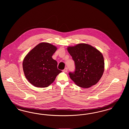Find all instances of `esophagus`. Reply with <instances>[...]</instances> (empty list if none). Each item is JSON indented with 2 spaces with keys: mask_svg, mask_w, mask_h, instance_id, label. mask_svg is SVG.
I'll list each match as a JSON object with an SVG mask.
<instances>
[{
  "mask_svg": "<svg viewBox=\"0 0 129 129\" xmlns=\"http://www.w3.org/2000/svg\"><path fill=\"white\" fill-rule=\"evenodd\" d=\"M68 68H65L64 70H63V72H67Z\"/></svg>",
  "mask_w": 129,
  "mask_h": 129,
  "instance_id": "esophagus-1",
  "label": "esophagus"
}]
</instances>
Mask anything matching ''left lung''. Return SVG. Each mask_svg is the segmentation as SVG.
Listing matches in <instances>:
<instances>
[{"mask_svg": "<svg viewBox=\"0 0 129 129\" xmlns=\"http://www.w3.org/2000/svg\"><path fill=\"white\" fill-rule=\"evenodd\" d=\"M67 50L74 61L75 69L70 72L71 79L82 88L96 84L104 70V58L98 50L86 43L69 46Z\"/></svg>", "mask_w": 129, "mask_h": 129, "instance_id": "8db88e82", "label": "left lung"}]
</instances>
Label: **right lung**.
I'll list each match as a JSON object with an SVG mask.
<instances>
[{
    "instance_id": "1",
    "label": "right lung",
    "mask_w": 129,
    "mask_h": 129,
    "mask_svg": "<svg viewBox=\"0 0 129 129\" xmlns=\"http://www.w3.org/2000/svg\"><path fill=\"white\" fill-rule=\"evenodd\" d=\"M57 48L47 43L36 45L25 56L23 69L25 76L36 87H46L61 72L57 68V63L52 57Z\"/></svg>"
}]
</instances>
